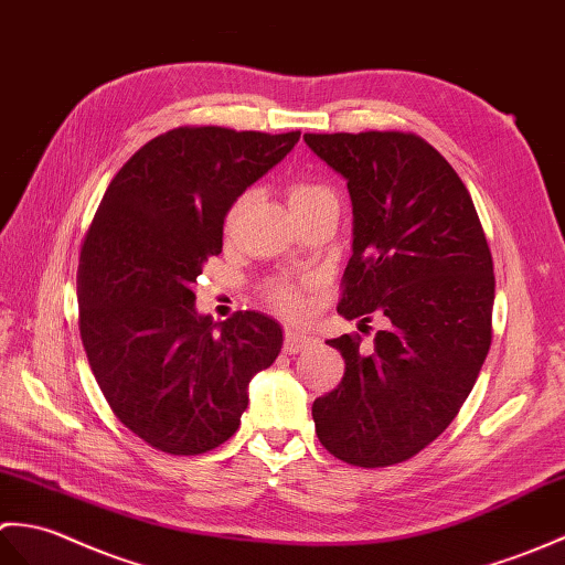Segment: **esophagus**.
Returning <instances> with one entry per match:
<instances>
[{
  "mask_svg": "<svg viewBox=\"0 0 565 565\" xmlns=\"http://www.w3.org/2000/svg\"><path fill=\"white\" fill-rule=\"evenodd\" d=\"M315 345V335H309L305 331H297V329H287L285 331V350L290 355L295 353H302V350Z\"/></svg>",
  "mask_w": 565,
  "mask_h": 565,
  "instance_id": "34e87169",
  "label": "esophagus"
}]
</instances>
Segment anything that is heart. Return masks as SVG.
Returning a JSON list of instances; mask_svg holds the SVG:
<instances>
[{
    "mask_svg": "<svg viewBox=\"0 0 565 565\" xmlns=\"http://www.w3.org/2000/svg\"><path fill=\"white\" fill-rule=\"evenodd\" d=\"M321 193H329L326 188L317 185V183H295L290 188V203H297V200H307V198H315V195H321ZM273 302L275 307H278L280 311H285V315H299V311L305 309V299L299 297L297 290H292L290 285H275L273 287Z\"/></svg>",
    "mask_w": 565,
    "mask_h": 565,
    "instance_id": "heart-1",
    "label": "heart"
}]
</instances>
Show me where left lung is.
Segmentation results:
<instances>
[{
  "instance_id": "obj_1",
  "label": "left lung",
  "mask_w": 565,
  "mask_h": 565,
  "mask_svg": "<svg viewBox=\"0 0 565 565\" xmlns=\"http://www.w3.org/2000/svg\"><path fill=\"white\" fill-rule=\"evenodd\" d=\"M348 181L353 256L338 315L370 323L374 348L326 341L343 382L311 406L321 445L353 467H388L428 447L455 420L491 348L493 258L467 185L411 132L305 135Z\"/></svg>"
}]
</instances>
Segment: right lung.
I'll list each match as a JSON object with an SVG mask.
<instances>
[{
    "label": "right lung",
    "mask_w": 565,
    "mask_h": 565,
    "mask_svg": "<svg viewBox=\"0 0 565 565\" xmlns=\"http://www.w3.org/2000/svg\"><path fill=\"white\" fill-rule=\"evenodd\" d=\"M299 130L177 128L135 152L98 205L79 270V333L118 420L169 455L227 443L248 382L282 348L280 323L198 315L193 285L222 254V224L248 185L280 164Z\"/></svg>",
    "instance_id": "right-lung-1"
}]
</instances>
